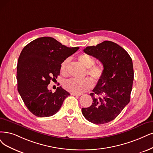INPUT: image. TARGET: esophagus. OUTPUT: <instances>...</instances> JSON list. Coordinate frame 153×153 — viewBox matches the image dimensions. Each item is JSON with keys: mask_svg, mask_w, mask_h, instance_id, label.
Listing matches in <instances>:
<instances>
[{"mask_svg": "<svg viewBox=\"0 0 153 153\" xmlns=\"http://www.w3.org/2000/svg\"><path fill=\"white\" fill-rule=\"evenodd\" d=\"M71 94L72 96H76V97H80L81 96V94H76V93H71Z\"/></svg>", "mask_w": 153, "mask_h": 153, "instance_id": "34e87169", "label": "esophagus"}]
</instances>
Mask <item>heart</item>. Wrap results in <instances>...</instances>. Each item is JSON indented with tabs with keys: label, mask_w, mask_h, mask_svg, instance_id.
Masks as SVG:
<instances>
[{
	"label": "heart",
	"mask_w": 153,
	"mask_h": 153,
	"mask_svg": "<svg viewBox=\"0 0 153 153\" xmlns=\"http://www.w3.org/2000/svg\"><path fill=\"white\" fill-rule=\"evenodd\" d=\"M79 62L87 69V74L97 81H101L105 74V67L101 65H94L95 59L93 56L86 53H82L78 56ZM70 62V59H65L60 65V72L63 75L67 74V68ZM94 86V82L91 78L86 77L83 79H69L64 81L63 86L68 91L81 94L88 91Z\"/></svg>",
	"instance_id": "heart-1"
}]
</instances>
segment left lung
I'll return each mask as SVG.
<instances>
[{
  "mask_svg": "<svg viewBox=\"0 0 153 153\" xmlns=\"http://www.w3.org/2000/svg\"><path fill=\"white\" fill-rule=\"evenodd\" d=\"M84 52L103 64L105 74L90 94L92 105L82 108V114L94 124L108 123L114 120L130 101L134 80L132 59L126 50L110 41L87 47Z\"/></svg>",
  "mask_w": 153,
  "mask_h": 153,
  "instance_id": "8db88e82",
  "label": "left lung"
}]
</instances>
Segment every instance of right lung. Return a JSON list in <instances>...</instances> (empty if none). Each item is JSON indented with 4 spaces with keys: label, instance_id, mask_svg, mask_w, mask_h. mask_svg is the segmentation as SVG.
I'll use <instances>...</instances> for the list:
<instances>
[{
    "label": "right lung",
    "instance_id": "1",
    "mask_svg": "<svg viewBox=\"0 0 153 153\" xmlns=\"http://www.w3.org/2000/svg\"><path fill=\"white\" fill-rule=\"evenodd\" d=\"M79 48L67 47L52 37H42L22 49L17 65L18 90L33 115L38 117L53 115L70 95L61 86L52 93L48 85L60 74L62 62Z\"/></svg>",
    "mask_w": 153,
    "mask_h": 153
}]
</instances>
